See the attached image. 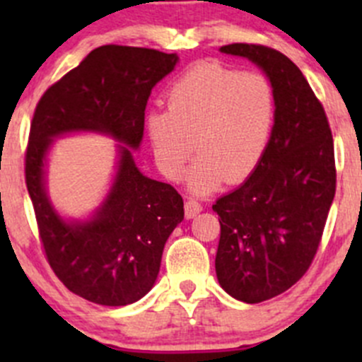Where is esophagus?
Masks as SVG:
<instances>
[{
    "instance_id": "esophagus-1",
    "label": "esophagus",
    "mask_w": 362,
    "mask_h": 362,
    "mask_svg": "<svg viewBox=\"0 0 362 362\" xmlns=\"http://www.w3.org/2000/svg\"><path fill=\"white\" fill-rule=\"evenodd\" d=\"M202 210H203V204L199 203L198 199L187 198V202H185V217L192 218L194 215H198Z\"/></svg>"
}]
</instances>
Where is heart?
<instances>
[{"instance_id": "1", "label": "heart", "mask_w": 362, "mask_h": 362, "mask_svg": "<svg viewBox=\"0 0 362 362\" xmlns=\"http://www.w3.org/2000/svg\"><path fill=\"white\" fill-rule=\"evenodd\" d=\"M168 110L145 119L160 173L177 180L194 148L187 184L204 194L245 180L264 156L275 122V93L262 73L202 61L166 94Z\"/></svg>"}]
</instances>
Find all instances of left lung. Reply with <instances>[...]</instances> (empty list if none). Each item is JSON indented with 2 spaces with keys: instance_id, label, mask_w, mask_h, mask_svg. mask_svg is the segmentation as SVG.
Returning a JSON list of instances; mask_svg holds the SVG:
<instances>
[{
  "instance_id": "8db88e82",
  "label": "left lung",
  "mask_w": 362,
  "mask_h": 362,
  "mask_svg": "<svg viewBox=\"0 0 362 362\" xmlns=\"http://www.w3.org/2000/svg\"><path fill=\"white\" fill-rule=\"evenodd\" d=\"M222 52L261 66L275 93V124L264 156L236 191L211 208L221 222L215 272L243 303L286 293L312 264L337 191L334 144L322 103L293 61L257 43Z\"/></svg>"
}]
</instances>
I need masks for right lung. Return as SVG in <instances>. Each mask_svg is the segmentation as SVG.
<instances>
[{
  "mask_svg": "<svg viewBox=\"0 0 362 362\" xmlns=\"http://www.w3.org/2000/svg\"><path fill=\"white\" fill-rule=\"evenodd\" d=\"M177 54L103 45L40 98L25 148V185L40 242L57 279L73 294L105 306L144 298L158 279L164 243L184 218L177 189L140 173L131 148L144 136L152 87L177 64ZM100 130L126 143L107 202L89 223H64L42 189V160L52 138Z\"/></svg>",
  "mask_w": 362,
  "mask_h": 362,
  "instance_id": "1",
  "label": "right lung"
}]
</instances>
